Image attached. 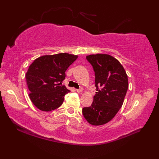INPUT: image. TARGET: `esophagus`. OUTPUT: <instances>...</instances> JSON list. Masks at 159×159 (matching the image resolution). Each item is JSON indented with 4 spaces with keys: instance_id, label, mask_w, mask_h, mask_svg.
I'll list each match as a JSON object with an SVG mask.
<instances>
[{
    "instance_id": "obj_1",
    "label": "esophagus",
    "mask_w": 159,
    "mask_h": 159,
    "mask_svg": "<svg viewBox=\"0 0 159 159\" xmlns=\"http://www.w3.org/2000/svg\"><path fill=\"white\" fill-rule=\"evenodd\" d=\"M76 91L78 93H81L83 91V88H79V89H76Z\"/></svg>"
}]
</instances>
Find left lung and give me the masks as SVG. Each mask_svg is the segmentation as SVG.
I'll return each mask as SVG.
<instances>
[{"mask_svg":"<svg viewBox=\"0 0 159 159\" xmlns=\"http://www.w3.org/2000/svg\"><path fill=\"white\" fill-rule=\"evenodd\" d=\"M86 60L95 71L97 92L91 106L83 108L82 113L90 124L104 125L121 108L128 88V76L119 61L111 55H90Z\"/></svg>","mask_w":159,"mask_h":159,"instance_id":"obj_1","label":"left lung"}]
</instances>
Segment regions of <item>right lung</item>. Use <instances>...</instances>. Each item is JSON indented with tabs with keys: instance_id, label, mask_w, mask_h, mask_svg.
Instances as JSON below:
<instances>
[{
	"instance_id": "1",
	"label": "right lung",
	"mask_w": 159,
	"mask_h": 159,
	"mask_svg": "<svg viewBox=\"0 0 159 159\" xmlns=\"http://www.w3.org/2000/svg\"><path fill=\"white\" fill-rule=\"evenodd\" d=\"M78 56L67 53L45 55L37 58L26 74L29 98L38 109L50 111L62 104L64 96L70 92L61 85L65 71Z\"/></svg>"
}]
</instances>
